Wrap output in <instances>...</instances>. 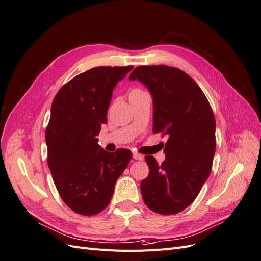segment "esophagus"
I'll return each mask as SVG.
<instances>
[{
  "instance_id": "obj_1",
  "label": "esophagus",
  "mask_w": 261,
  "mask_h": 261,
  "mask_svg": "<svg viewBox=\"0 0 261 261\" xmlns=\"http://www.w3.org/2000/svg\"><path fill=\"white\" fill-rule=\"evenodd\" d=\"M133 158L137 159V161H143V158H144V156L139 154V153H137V152H134V153H133Z\"/></svg>"
}]
</instances>
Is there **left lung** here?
Segmentation results:
<instances>
[{
  "label": "left lung",
  "instance_id": "1",
  "mask_svg": "<svg viewBox=\"0 0 261 261\" xmlns=\"http://www.w3.org/2000/svg\"><path fill=\"white\" fill-rule=\"evenodd\" d=\"M130 80H139L153 97V132L168 136L165 162L145 156L149 168L141 182L145 205L161 215L190 206L212 171L216 120L203 91L189 74L166 65L140 66Z\"/></svg>",
  "mask_w": 261,
  "mask_h": 261
}]
</instances>
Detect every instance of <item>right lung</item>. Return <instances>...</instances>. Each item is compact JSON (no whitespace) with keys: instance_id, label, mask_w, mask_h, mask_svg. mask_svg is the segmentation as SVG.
Listing matches in <instances>:
<instances>
[{"instance_id":"right-lung-1","label":"right lung","mask_w":261,"mask_h":261,"mask_svg":"<svg viewBox=\"0 0 261 261\" xmlns=\"http://www.w3.org/2000/svg\"><path fill=\"white\" fill-rule=\"evenodd\" d=\"M132 68L106 66L82 72L62 87L52 103L47 165L65 204L79 215L93 216L107 207L132 158L129 149L106 152L96 139L107 122L116 85Z\"/></svg>"}]
</instances>
